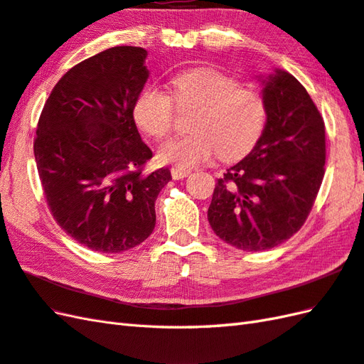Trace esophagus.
<instances>
[{
  "mask_svg": "<svg viewBox=\"0 0 364 364\" xmlns=\"http://www.w3.org/2000/svg\"><path fill=\"white\" fill-rule=\"evenodd\" d=\"M171 173H172V178L173 180H181V178H186V176H188L191 172L189 171H184V168H180V167H173L172 171H171Z\"/></svg>",
  "mask_w": 364,
  "mask_h": 364,
  "instance_id": "esophagus-1",
  "label": "esophagus"
}]
</instances>
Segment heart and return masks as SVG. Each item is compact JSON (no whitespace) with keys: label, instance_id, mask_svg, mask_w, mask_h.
<instances>
[{"label":"heart","instance_id":"1","mask_svg":"<svg viewBox=\"0 0 364 364\" xmlns=\"http://www.w3.org/2000/svg\"><path fill=\"white\" fill-rule=\"evenodd\" d=\"M178 102L200 105L192 134L166 141L158 151L163 164L192 168L213 159H237L256 146L267 122L265 102L257 91L215 68H193L172 79ZM134 121L147 134L163 138L173 124V99L158 85H147L134 102Z\"/></svg>","mask_w":364,"mask_h":364}]
</instances>
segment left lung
I'll list each match as a JSON object with an SVG mask.
<instances>
[{"label":"left lung","instance_id":"1","mask_svg":"<svg viewBox=\"0 0 364 364\" xmlns=\"http://www.w3.org/2000/svg\"><path fill=\"white\" fill-rule=\"evenodd\" d=\"M267 122L256 146L217 180L208 220L223 242L265 251L301 230L324 176L326 130L290 73L259 75Z\"/></svg>","mask_w":364,"mask_h":364}]
</instances>
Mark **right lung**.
Here are the masks:
<instances>
[{
    "label": "right lung",
    "instance_id": "right-lung-1",
    "mask_svg": "<svg viewBox=\"0 0 364 364\" xmlns=\"http://www.w3.org/2000/svg\"><path fill=\"white\" fill-rule=\"evenodd\" d=\"M147 50L116 46L71 68L41 112L33 142L48 206L83 247L121 252L142 243L156 223L155 201L168 168L144 173L151 150L133 117L149 79Z\"/></svg>",
    "mask_w": 364,
    "mask_h": 364
}]
</instances>
